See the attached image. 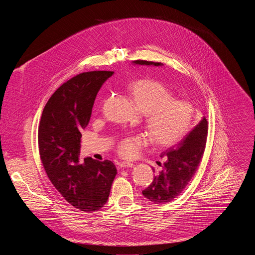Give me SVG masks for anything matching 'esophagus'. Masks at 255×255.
<instances>
[{"instance_id": "1", "label": "esophagus", "mask_w": 255, "mask_h": 255, "mask_svg": "<svg viewBox=\"0 0 255 255\" xmlns=\"http://www.w3.org/2000/svg\"><path fill=\"white\" fill-rule=\"evenodd\" d=\"M117 166L119 168H124V167H132V166H134V164L132 162H128V161H120V162H117Z\"/></svg>"}]
</instances>
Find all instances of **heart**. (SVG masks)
Here are the masks:
<instances>
[{"label":"heart","mask_w":255,"mask_h":255,"mask_svg":"<svg viewBox=\"0 0 255 255\" xmlns=\"http://www.w3.org/2000/svg\"><path fill=\"white\" fill-rule=\"evenodd\" d=\"M129 94L137 111L146 117L145 128L156 147L173 146L193 128L195 109L187 101L174 100L171 92L152 80H140L129 86ZM146 139L135 135L124 138L118 151L124 157L135 156Z\"/></svg>","instance_id":"1"}]
</instances>
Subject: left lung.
Here are the masks:
<instances>
[{
    "label": "left lung",
    "instance_id": "1",
    "mask_svg": "<svg viewBox=\"0 0 255 255\" xmlns=\"http://www.w3.org/2000/svg\"><path fill=\"white\" fill-rule=\"evenodd\" d=\"M134 65L163 66V63L135 60ZM208 133L205 117L183 139L164 150L160 157L164 160L162 168L156 173L150 186L142 195L155 204L168 203L176 198L189 184L202 159ZM158 163V162H157ZM155 172V169L152 168Z\"/></svg>",
    "mask_w": 255,
    "mask_h": 255
}]
</instances>
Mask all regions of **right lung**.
<instances>
[{
    "instance_id": "1",
    "label": "right lung",
    "mask_w": 255,
    "mask_h": 255,
    "mask_svg": "<svg viewBox=\"0 0 255 255\" xmlns=\"http://www.w3.org/2000/svg\"><path fill=\"white\" fill-rule=\"evenodd\" d=\"M113 74L84 72L64 83L46 103L38 128L40 158L52 185L71 206L89 213L107 203L117 174L110 160L80 158L82 131L98 92Z\"/></svg>"
}]
</instances>
